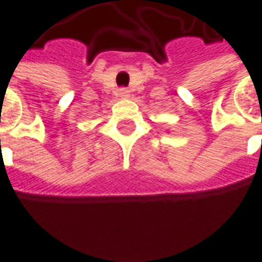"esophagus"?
I'll use <instances>...</instances> for the list:
<instances>
[{
	"label": "esophagus",
	"instance_id": "obj_1",
	"mask_svg": "<svg viewBox=\"0 0 262 262\" xmlns=\"http://www.w3.org/2000/svg\"><path fill=\"white\" fill-rule=\"evenodd\" d=\"M119 97H122V98H127V97H129V90H126V88H120V90H119Z\"/></svg>",
	"mask_w": 262,
	"mask_h": 262
}]
</instances>
